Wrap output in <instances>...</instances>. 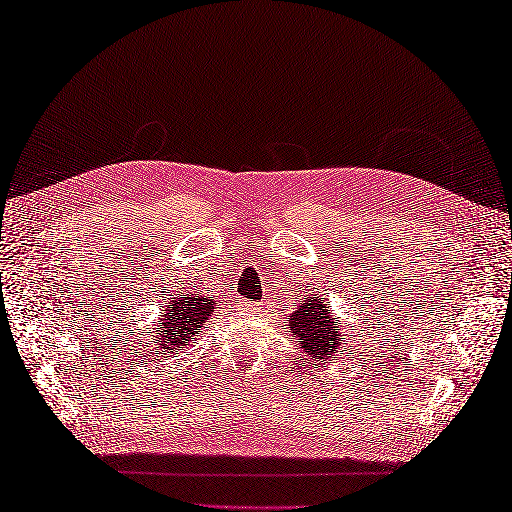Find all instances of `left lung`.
Instances as JSON below:
<instances>
[{
    "label": "left lung",
    "instance_id": "1",
    "mask_svg": "<svg viewBox=\"0 0 512 512\" xmlns=\"http://www.w3.org/2000/svg\"><path fill=\"white\" fill-rule=\"evenodd\" d=\"M288 329L292 337L299 339L301 350L307 356H312L314 361H322L327 356L335 359L337 348L346 339L342 331H339V324H335V318L331 316L327 303L320 301L318 297H312V294L305 301H301L290 314Z\"/></svg>",
    "mask_w": 512,
    "mask_h": 512
}]
</instances>
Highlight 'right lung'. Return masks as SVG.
<instances>
[{"mask_svg":"<svg viewBox=\"0 0 512 512\" xmlns=\"http://www.w3.org/2000/svg\"><path fill=\"white\" fill-rule=\"evenodd\" d=\"M215 312V301L211 297H194V294L181 292L179 297L168 301L158 320L160 337L156 342V352L175 354L179 348L188 346L196 333L203 331L205 322Z\"/></svg>","mask_w":512,"mask_h":512,"instance_id":"obj_1","label":"right lung"}]
</instances>
